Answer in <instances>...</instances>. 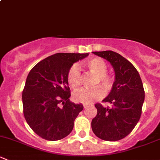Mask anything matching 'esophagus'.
I'll list each match as a JSON object with an SVG mask.
<instances>
[{
  "label": "esophagus",
  "mask_w": 160,
  "mask_h": 160,
  "mask_svg": "<svg viewBox=\"0 0 160 160\" xmlns=\"http://www.w3.org/2000/svg\"><path fill=\"white\" fill-rule=\"evenodd\" d=\"M90 105H88V104H83V108H87L88 107H89Z\"/></svg>",
  "instance_id": "1"
}]
</instances>
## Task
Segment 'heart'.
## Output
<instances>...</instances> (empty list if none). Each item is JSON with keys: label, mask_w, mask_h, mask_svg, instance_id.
<instances>
[{"label": "heart", "mask_w": 160, "mask_h": 160, "mask_svg": "<svg viewBox=\"0 0 160 160\" xmlns=\"http://www.w3.org/2000/svg\"><path fill=\"white\" fill-rule=\"evenodd\" d=\"M86 67L90 72L96 75L95 84L101 83L105 90H110L112 88L114 79L108 74V65L104 59L96 57L88 61ZM67 81L72 88H77L81 82V74L77 66H72L67 72ZM104 95V90L101 87H96L92 89H81L74 93V99L78 102L90 104L96 100L101 98Z\"/></svg>", "instance_id": "b5f03b06"}]
</instances>
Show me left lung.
Returning a JSON list of instances; mask_svg holds the SVG:
<instances>
[{"label":"left lung","mask_w":160,"mask_h":160,"mask_svg":"<svg viewBox=\"0 0 160 160\" xmlns=\"http://www.w3.org/2000/svg\"><path fill=\"white\" fill-rule=\"evenodd\" d=\"M93 53L108 61L115 76L111 92L103 100L111 108L95 104L98 113L91 128L101 139L118 141L126 137L139 121L145 100L142 82L135 67L118 53L110 50Z\"/></svg>","instance_id":"left-lung-1"}]
</instances>
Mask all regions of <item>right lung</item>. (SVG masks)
<instances>
[{"mask_svg":"<svg viewBox=\"0 0 160 160\" xmlns=\"http://www.w3.org/2000/svg\"><path fill=\"white\" fill-rule=\"evenodd\" d=\"M88 55L56 53L40 61L31 70L22 92L23 112L27 123L38 136L56 141L72 132L74 121L83 106L69 99L67 72L74 62Z\"/></svg>","mask_w":160,"mask_h":160,"instance_id":"obj_1","label":"right lung"}]
</instances>
